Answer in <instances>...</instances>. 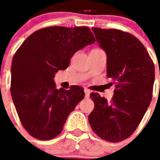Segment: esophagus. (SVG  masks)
Instances as JSON below:
<instances>
[{
    "label": "esophagus",
    "instance_id": "1",
    "mask_svg": "<svg viewBox=\"0 0 160 160\" xmlns=\"http://www.w3.org/2000/svg\"><path fill=\"white\" fill-rule=\"evenodd\" d=\"M85 97L86 98V99H89L90 98V91L88 89H85Z\"/></svg>",
    "mask_w": 160,
    "mask_h": 160
}]
</instances>
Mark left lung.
Instances as JSON below:
<instances>
[{"mask_svg":"<svg viewBox=\"0 0 160 160\" xmlns=\"http://www.w3.org/2000/svg\"><path fill=\"white\" fill-rule=\"evenodd\" d=\"M107 55V77L116 82L110 102L91 93L95 108L89 115L93 131L106 141L127 139L136 129L152 100L154 65L144 45L128 32L93 27Z\"/></svg>","mask_w":160,"mask_h":160,"instance_id":"obj_1","label":"left lung"}]
</instances>
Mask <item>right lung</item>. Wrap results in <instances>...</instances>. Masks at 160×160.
<instances>
[{"mask_svg": "<svg viewBox=\"0 0 160 160\" xmlns=\"http://www.w3.org/2000/svg\"><path fill=\"white\" fill-rule=\"evenodd\" d=\"M95 42L86 26H51L35 31L14 55L11 94L26 131L49 140L61 133L68 115L85 97L82 88L55 87L53 78L65 70L76 51Z\"/></svg>", "mask_w": 160, "mask_h": 160, "instance_id": "obj_1", "label": "right lung"}]
</instances>
